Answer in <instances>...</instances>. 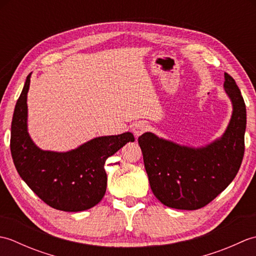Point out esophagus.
<instances>
[{
    "mask_svg": "<svg viewBox=\"0 0 256 256\" xmlns=\"http://www.w3.org/2000/svg\"><path fill=\"white\" fill-rule=\"evenodd\" d=\"M148 123L140 121V122H138V123H135L133 125L132 131H133V133L135 135V138H138L140 135H142L144 132L148 131Z\"/></svg>",
    "mask_w": 256,
    "mask_h": 256,
    "instance_id": "obj_1",
    "label": "esophagus"
}]
</instances>
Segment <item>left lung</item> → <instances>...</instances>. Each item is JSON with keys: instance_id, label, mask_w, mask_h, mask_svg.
<instances>
[{"instance_id": "1", "label": "left lung", "mask_w": 256, "mask_h": 256, "mask_svg": "<svg viewBox=\"0 0 256 256\" xmlns=\"http://www.w3.org/2000/svg\"><path fill=\"white\" fill-rule=\"evenodd\" d=\"M224 88L232 113L220 138L198 148L180 145L152 132L138 138L152 192L170 208H202L229 186L240 170L246 108L234 79L226 72Z\"/></svg>"}]
</instances>
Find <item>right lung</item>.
I'll return each instance as SVG.
<instances>
[{
	"label": "right lung",
	"instance_id": "right-lung-1",
	"mask_svg": "<svg viewBox=\"0 0 256 256\" xmlns=\"http://www.w3.org/2000/svg\"><path fill=\"white\" fill-rule=\"evenodd\" d=\"M32 72L16 102L10 126V154L20 178L52 208L67 212L88 210L102 200L106 190L108 157L134 142L125 132L98 136L67 152L38 148L28 133L27 92Z\"/></svg>",
	"mask_w": 256,
	"mask_h": 256
}]
</instances>
